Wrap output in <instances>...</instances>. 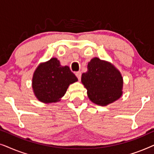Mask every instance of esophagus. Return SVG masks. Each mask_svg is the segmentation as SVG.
Returning <instances> with one entry per match:
<instances>
[{
	"label": "esophagus",
	"mask_w": 154,
	"mask_h": 154,
	"mask_svg": "<svg viewBox=\"0 0 154 154\" xmlns=\"http://www.w3.org/2000/svg\"><path fill=\"white\" fill-rule=\"evenodd\" d=\"M75 75H76L78 79L79 80V81H81V71H77V72H75Z\"/></svg>",
	"instance_id": "esophagus-1"
}]
</instances>
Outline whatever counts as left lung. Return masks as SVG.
Segmentation results:
<instances>
[{"label":"left lung","mask_w":154,"mask_h":154,"mask_svg":"<svg viewBox=\"0 0 154 154\" xmlns=\"http://www.w3.org/2000/svg\"><path fill=\"white\" fill-rule=\"evenodd\" d=\"M81 81L88 90V96L92 102L105 106L117 100L122 95L123 78L114 66L97 57L88 64Z\"/></svg>","instance_id":"8db88e82"}]
</instances>
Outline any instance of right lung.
Segmentation results:
<instances>
[{
    "mask_svg": "<svg viewBox=\"0 0 154 154\" xmlns=\"http://www.w3.org/2000/svg\"><path fill=\"white\" fill-rule=\"evenodd\" d=\"M77 81L68 66H62L57 59L52 58L38 66L33 74L32 86L38 100L49 103L62 97L69 85Z\"/></svg>",
    "mask_w": 154,
    "mask_h": 154,
    "instance_id": "1",
    "label": "right lung"
}]
</instances>
